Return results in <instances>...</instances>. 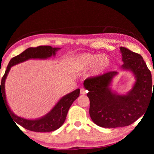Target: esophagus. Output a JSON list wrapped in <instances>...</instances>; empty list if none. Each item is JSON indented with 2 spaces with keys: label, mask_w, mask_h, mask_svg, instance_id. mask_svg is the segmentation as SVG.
Returning <instances> with one entry per match:
<instances>
[{
  "label": "esophagus",
  "mask_w": 154,
  "mask_h": 154,
  "mask_svg": "<svg viewBox=\"0 0 154 154\" xmlns=\"http://www.w3.org/2000/svg\"><path fill=\"white\" fill-rule=\"evenodd\" d=\"M87 93V91L85 89H81L80 90V93L81 94H85Z\"/></svg>",
  "instance_id": "esophagus-1"
}]
</instances>
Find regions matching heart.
I'll list each match as a JSON object with an SVG mask.
<instances>
[{
    "instance_id": "1",
    "label": "heart",
    "mask_w": 154,
    "mask_h": 154,
    "mask_svg": "<svg viewBox=\"0 0 154 154\" xmlns=\"http://www.w3.org/2000/svg\"><path fill=\"white\" fill-rule=\"evenodd\" d=\"M110 65L111 60L106 55L84 53L73 59L71 68L75 71H82L92 67L91 74L99 75L105 73Z\"/></svg>"
}]
</instances>
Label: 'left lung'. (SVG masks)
Wrapping results in <instances>:
<instances>
[{"instance_id": "obj_1", "label": "left lung", "mask_w": 154, "mask_h": 154, "mask_svg": "<svg viewBox=\"0 0 154 154\" xmlns=\"http://www.w3.org/2000/svg\"><path fill=\"white\" fill-rule=\"evenodd\" d=\"M120 51L124 62L122 68L132 71L136 77L128 93L119 95L110 90L109 86L117 71L89 77L83 83L89 91L90 116L100 127H123L134 123L145 112L154 93L151 72L142 55L124 47H120Z\"/></svg>"}]
</instances>
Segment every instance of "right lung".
<instances>
[{
    "mask_svg": "<svg viewBox=\"0 0 154 154\" xmlns=\"http://www.w3.org/2000/svg\"><path fill=\"white\" fill-rule=\"evenodd\" d=\"M58 49L49 45H40L35 48H29L20 54L12 57L6 68L5 75L0 82V102L3 100L10 116L16 123L28 130L38 132H52L60 128L66 119L68 110L74 101L79 97L80 89H77L73 92L63 97L59 100L50 112L46 115L37 120H27L17 116L13 113L8 105L6 99L5 83L11 67L13 65L26 61L29 59H46L55 55ZM15 123V124H16Z\"/></svg>",
    "mask_w": 154,
    "mask_h": 154,
    "instance_id": "1",
    "label": "right lung"
}]
</instances>
